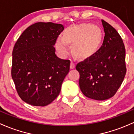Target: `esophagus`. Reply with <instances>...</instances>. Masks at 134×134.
Segmentation results:
<instances>
[{"instance_id": "obj_1", "label": "esophagus", "mask_w": 134, "mask_h": 134, "mask_svg": "<svg viewBox=\"0 0 134 134\" xmlns=\"http://www.w3.org/2000/svg\"><path fill=\"white\" fill-rule=\"evenodd\" d=\"M75 67V63H74V61H71V63H70V68L74 69Z\"/></svg>"}]
</instances>
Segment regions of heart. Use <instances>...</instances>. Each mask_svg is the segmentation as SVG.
I'll return each instance as SVG.
<instances>
[{"mask_svg": "<svg viewBox=\"0 0 134 134\" xmlns=\"http://www.w3.org/2000/svg\"><path fill=\"white\" fill-rule=\"evenodd\" d=\"M101 33L96 26L81 24L67 29L64 37H59L56 42V48L63 56L70 53L68 43H73L75 54L80 57H88L97 50L101 41Z\"/></svg>", "mask_w": 134, "mask_h": 134, "instance_id": "1", "label": "heart"}]
</instances>
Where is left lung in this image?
I'll return each mask as SVG.
<instances>
[{"label":"left lung","instance_id":"left-lung-1","mask_svg":"<svg viewBox=\"0 0 134 134\" xmlns=\"http://www.w3.org/2000/svg\"><path fill=\"white\" fill-rule=\"evenodd\" d=\"M105 34L103 44L93 54L77 63L80 89L86 97L103 100L111 98L121 86L126 72L125 48L114 27L102 20Z\"/></svg>","mask_w":134,"mask_h":134}]
</instances>
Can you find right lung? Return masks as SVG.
<instances>
[{
	"label": "right lung",
	"mask_w": 134,
	"mask_h": 134,
	"mask_svg": "<svg viewBox=\"0 0 134 134\" xmlns=\"http://www.w3.org/2000/svg\"><path fill=\"white\" fill-rule=\"evenodd\" d=\"M64 29L61 24L35 23L15 44L12 77L18 95L27 104L45 107L60 93L70 60L58 57L53 45Z\"/></svg>",
	"instance_id": "1"
}]
</instances>
